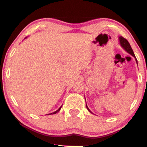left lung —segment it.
<instances>
[{
    "label": "left lung",
    "instance_id": "8db88e82",
    "mask_svg": "<svg viewBox=\"0 0 147 147\" xmlns=\"http://www.w3.org/2000/svg\"><path fill=\"white\" fill-rule=\"evenodd\" d=\"M119 44H120V45H121V47H122L123 48L125 51L127 52L128 53H129L130 55H132V56L133 57H134V58L135 59V61H136L137 64V59H136V57H135L134 53H133V51L132 48H131V45H130V44H129V43L128 42V41L126 39H125L124 38H123L122 36H119ZM86 108H87L88 110L91 113H93L90 110L89 108H88L87 105H86Z\"/></svg>",
    "mask_w": 147,
    "mask_h": 147
}]
</instances>
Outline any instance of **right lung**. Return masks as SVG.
Returning <instances> with one entry per match:
<instances>
[{"mask_svg":"<svg viewBox=\"0 0 147 147\" xmlns=\"http://www.w3.org/2000/svg\"><path fill=\"white\" fill-rule=\"evenodd\" d=\"M26 38H27V37H26V38L25 39H26ZM61 107H62V106H61L60 107V108H59V109H57V111H54V112H53V113H49V114H46V115H52V114H55V113H57V112H58V111H60V109H61Z\"/></svg>","mask_w":147,"mask_h":147,"instance_id":"right-lung-1","label":"right lung"}]
</instances>
